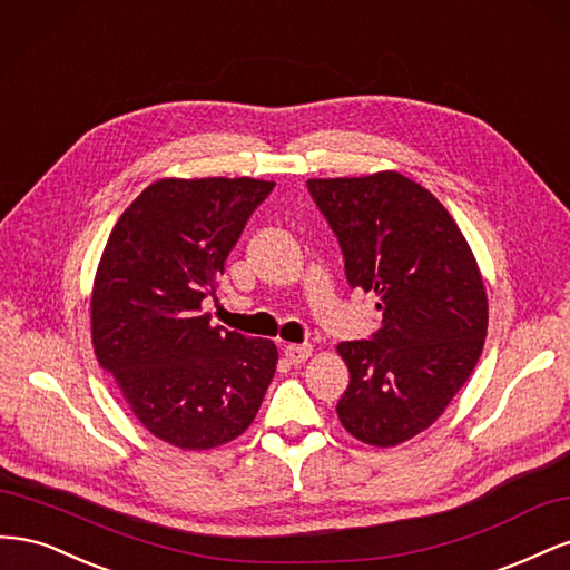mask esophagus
Here are the masks:
<instances>
[{
  "mask_svg": "<svg viewBox=\"0 0 570 570\" xmlns=\"http://www.w3.org/2000/svg\"><path fill=\"white\" fill-rule=\"evenodd\" d=\"M314 354V347L312 344H287L285 347V358L289 361V364H304V361Z\"/></svg>",
  "mask_w": 570,
  "mask_h": 570,
  "instance_id": "obj_1",
  "label": "esophagus"
}]
</instances>
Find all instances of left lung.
<instances>
[{"label":"left lung","instance_id":"obj_1","mask_svg":"<svg viewBox=\"0 0 570 570\" xmlns=\"http://www.w3.org/2000/svg\"><path fill=\"white\" fill-rule=\"evenodd\" d=\"M352 287L375 292L373 340L340 342L350 387L337 404L358 442L396 446L433 425L469 381L488 335L475 254L442 202L396 170L312 178Z\"/></svg>","mask_w":570,"mask_h":570}]
</instances>
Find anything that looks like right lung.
Returning <instances> with one entry per match:
<instances>
[{"label":"right lung","mask_w":570,"mask_h":570,"mask_svg":"<svg viewBox=\"0 0 570 570\" xmlns=\"http://www.w3.org/2000/svg\"><path fill=\"white\" fill-rule=\"evenodd\" d=\"M273 180L161 178L120 214L90 297L92 347L132 416L185 452L252 425L278 366L271 340L212 325L214 295Z\"/></svg>","instance_id":"1"}]
</instances>
